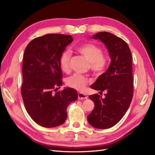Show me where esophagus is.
Returning <instances> with one entry per match:
<instances>
[{
    "label": "esophagus",
    "instance_id": "obj_1",
    "mask_svg": "<svg viewBox=\"0 0 155 155\" xmlns=\"http://www.w3.org/2000/svg\"><path fill=\"white\" fill-rule=\"evenodd\" d=\"M78 98L79 100H85L88 98V96L84 93H78Z\"/></svg>",
    "mask_w": 155,
    "mask_h": 155
}]
</instances>
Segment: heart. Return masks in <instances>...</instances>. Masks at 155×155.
Instances as JSON below:
<instances>
[{
	"label": "heart",
	"instance_id": "1",
	"mask_svg": "<svg viewBox=\"0 0 155 155\" xmlns=\"http://www.w3.org/2000/svg\"><path fill=\"white\" fill-rule=\"evenodd\" d=\"M76 50L89 62V68L95 75L98 76L103 73L106 68V60L102 55L101 49L94 44L87 43L79 45ZM70 58L71 53L68 50L62 53L60 57L61 68L65 72H68L70 70ZM89 82L87 77L78 74L66 79V85L77 91H83Z\"/></svg>",
	"mask_w": 155,
	"mask_h": 155
}]
</instances>
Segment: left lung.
Listing matches in <instances>:
<instances>
[{
	"mask_svg": "<svg viewBox=\"0 0 155 155\" xmlns=\"http://www.w3.org/2000/svg\"><path fill=\"white\" fill-rule=\"evenodd\" d=\"M91 38L105 45L111 61L106 72L91 86L100 93L106 91V94L104 98L98 94L90 96L94 107L87 120L94 128L106 129L117 123L130 105L133 97L132 53L128 44L111 33L98 32Z\"/></svg>",
	"mask_w": 155,
	"mask_h": 155,
	"instance_id": "8db88e82",
	"label": "left lung"
}]
</instances>
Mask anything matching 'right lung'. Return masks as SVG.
<instances>
[{
	"instance_id": "right-lung-1",
	"label": "right lung",
	"mask_w": 155,
	"mask_h": 155,
	"mask_svg": "<svg viewBox=\"0 0 155 155\" xmlns=\"http://www.w3.org/2000/svg\"><path fill=\"white\" fill-rule=\"evenodd\" d=\"M73 40L71 35L48 34L33 39L25 50L21 95L28 115L41 127L63 124L66 109L78 99L72 88L56 92L62 85L60 57Z\"/></svg>"
}]
</instances>
